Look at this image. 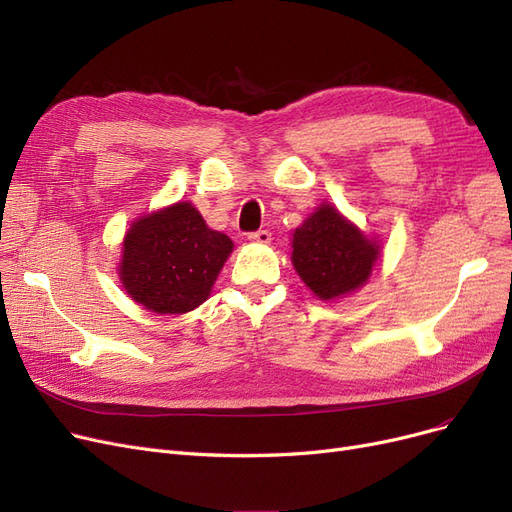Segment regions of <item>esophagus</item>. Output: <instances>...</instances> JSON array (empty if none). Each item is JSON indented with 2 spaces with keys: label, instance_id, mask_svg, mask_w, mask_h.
I'll return each instance as SVG.
<instances>
[{
  "label": "esophagus",
  "instance_id": "esophagus-1",
  "mask_svg": "<svg viewBox=\"0 0 512 512\" xmlns=\"http://www.w3.org/2000/svg\"><path fill=\"white\" fill-rule=\"evenodd\" d=\"M249 240L259 242V244H268L272 240V234H270V230H257V232L249 234Z\"/></svg>",
  "mask_w": 512,
  "mask_h": 512
}]
</instances>
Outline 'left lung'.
Wrapping results in <instances>:
<instances>
[{
    "label": "left lung",
    "instance_id": "obj_1",
    "mask_svg": "<svg viewBox=\"0 0 512 512\" xmlns=\"http://www.w3.org/2000/svg\"><path fill=\"white\" fill-rule=\"evenodd\" d=\"M377 255L380 246L329 204L320 206L293 234V266L320 299H335L361 287Z\"/></svg>",
    "mask_w": 512,
    "mask_h": 512
}]
</instances>
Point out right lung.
Instances as JSON below:
<instances>
[{"label": "right lung", "mask_w": 512, "mask_h": 512, "mask_svg": "<svg viewBox=\"0 0 512 512\" xmlns=\"http://www.w3.org/2000/svg\"><path fill=\"white\" fill-rule=\"evenodd\" d=\"M232 240L208 227L189 202L132 223L120 278L126 293L158 314L198 308L232 253Z\"/></svg>", "instance_id": "add662e5"}]
</instances>
